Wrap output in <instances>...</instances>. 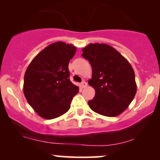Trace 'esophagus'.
<instances>
[{"label":"esophagus","mask_w":160,"mask_h":160,"mask_svg":"<svg viewBox=\"0 0 160 160\" xmlns=\"http://www.w3.org/2000/svg\"><path fill=\"white\" fill-rule=\"evenodd\" d=\"M87 86H88V83H87V82L83 81V82H81V83H80V87H81L82 88H85Z\"/></svg>","instance_id":"obj_1"}]
</instances>
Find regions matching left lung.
Wrapping results in <instances>:
<instances>
[{"mask_svg":"<svg viewBox=\"0 0 160 160\" xmlns=\"http://www.w3.org/2000/svg\"><path fill=\"white\" fill-rule=\"evenodd\" d=\"M82 51V56L92 67V79L88 83L94 88L95 96L88 101L90 109L107 117L119 115L136 93L132 66L119 52L107 44L90 43Z\"/></svg>","mask_w":160,"mask_h":160,"instance_id":"obj_1","label":"left lung"}]
</instances>
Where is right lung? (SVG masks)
I'll list each match as a JSON object with an SVG mask.
<instances>
[{"mask_svg":"<svg viewBox=\"0 0 160 160\" xmlns=\"http://www.w3.org/2000/svg\"><path fill=\"white\" fill-rule=\"evenodd\" d=\"M77 48L57 42L40 52L31 62L24 77L23 91L40 117L53 119L70 109L79 88L70 80L69 62Z\"/></svg>","mask_w":160,"mask_h":160,"instance_id":"1","label":"right lung"}]
</instances>
